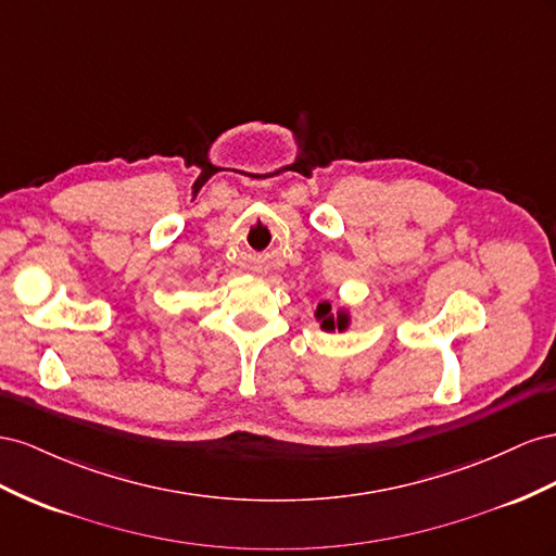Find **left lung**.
<instances>
[{"mask_svg": "<svg viewBox=\"0 0 556 556\" xmlns=\"http://www.w3.org/2000/svg\"><path fill=\"white\" fill-rule=\"evenodd\" d=\"M314 319L319 321V326L326 332H336V330L344 332L349 326H352V312H349L346 307H340L338 312H332V305L328 303V300H324V303L316 305Z\"/></svg>", "mask_w": 556, "mask_h": 556, "instance_id": "left-lung-1", "label": "left lung"}]
</instances>
